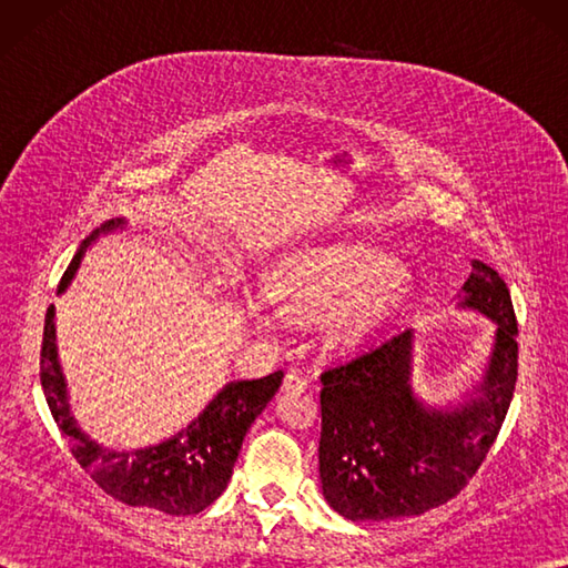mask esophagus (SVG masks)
<instances>
[{
	"label": "esophagus",
	"mask_w": 568,
	"mask_h": 568,
	"mask_svg": "<svg viewBox=\"0 0 568 568\" xmlns=\"http://www.w3.org/2000/svg\"><path fill=\"white\" fill-rule=\"evenodd\" d=\"M307 385H310V381L303 376V373H297V371L285 373L283 390H287V393H305Z\"/></svg>",
	"instance_id": "34e87169"
}]
</instances>
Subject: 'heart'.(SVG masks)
<instances>
[{
  "label": "heart",
  "mask_w": 568,
  "mask_h": 568,
  "mask_svg": "<svg viewBox=\"0 0 568 568\" xmlns=\"http://www.w3.org/2000/svg\"><path fill=\"white\" fill-rule=\"evenodd\" d=\"M413 291V277L390 253L368 244H332L295 251L265 277V295L300 315L334 310L324 334L332 348L368 342Z\"/></svg>",
  "instance_id": "b5f03b06"
}]
</instances>
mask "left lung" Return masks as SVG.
Wrapping results in <instances>:
<instances>
[{"label":"left lung","mask_w":568,"mask_h":568,"mask_svg":"<svg viewBox=\"0 0 568 568\" xmlns=\"http://www.w3.org/2000/svg\"><path fill=\"white\" fill-rule=\"evenodd\" d=\"M464 305L498 324L476 400L439 413L409 390L413 332L373 342L322 373V493L346 520L422 515L462 493L484 464L517 383V320L498 271L470 261Z\"/></svg>","instance_id":"8db88e82"}]
</instances>
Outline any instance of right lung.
I'll use <instances>...</instances> for the list:
<instances>
[{
	"label": "right lung",
	"mask_w": 568,
	"mask_h": 568,
	"mask_svg": "<svg viewBox=\"0 0 568 568\" xmlns=\"http://www.w3.org/2000/svg\"><path fill=\"white\" fill-rule=\"evenodd\" d=\"M112 226V224H110ZM78 253L60 281L63 293L78 271ZM283 383V371L263 378L234 381L204 407V413L159 446L139 452H106L75 427L65 400L63 373L55 356L53 305L45 310L41 344V385L45 403L80 468L106 496L131 508L165 515H197L222 496L251 422L268 405Z\"/></svg>",
	"instance_id": "obj_1"
}]
</instances>
